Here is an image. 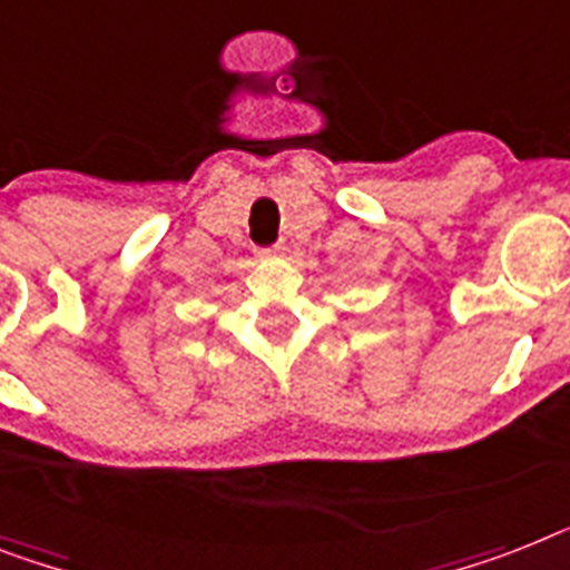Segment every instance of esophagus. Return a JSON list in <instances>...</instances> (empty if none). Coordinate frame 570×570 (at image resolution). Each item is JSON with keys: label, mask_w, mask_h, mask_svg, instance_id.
<instances>
[{"label": "esophagus", "mask_w": 570, "mask_h": 570, "mask_svg": "<svg viewBox=\"0 0 570 570\" xmlns=\"http://www.w3.org/2000/svg\"><path fill=\"white\" fill-rule=\"evenodd\" d=\"M272 254H281V245H275V248H263L261 257H272Z\"/></svg>", "instance_id": "34e87169"}]
</instances>
